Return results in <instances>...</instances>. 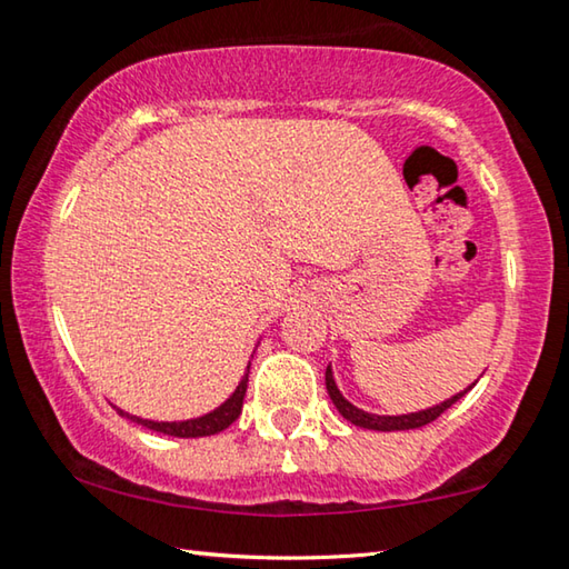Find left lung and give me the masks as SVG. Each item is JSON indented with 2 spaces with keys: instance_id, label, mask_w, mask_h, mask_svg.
Segmentation results:
<instances>
[{
  "instance_id": "left-lung-1",
  "label": "left lung",
  "mask_w": 569,
  "mask_h": 569,
  "mask_svg": "<svg viewBox=\"0 0 569 569\" xmlns=\"http://www.w3.org/2000/svg\"><path fill=\"white\" fill-rule=\"evenodd\" d=\"M471 387H475V383H471ZM471 387H469V389H471ZM326 389H329L331 401L336 403V409L341 411V417H343L346 421L356 423V427L377 429V431L419 429V427H423V423H431L437 417H441V413H445V411L451 407V403H457V401L469 391V389H465L461 393H457V397H451V399H447V401L437 403V407L423 409V411H417V413H401V417H379V413H369V411H363V409H356L351 401H346V399L341 397V391L336 389L331 366H329V369H326Z\"/></svg>"
}]
</instances>
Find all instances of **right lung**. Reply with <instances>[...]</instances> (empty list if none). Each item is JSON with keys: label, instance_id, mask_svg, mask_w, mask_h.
I'll use <instances>...</instances> for the list:
<instances>
[{"label": "right lung", "instance_id": "obj_1", "mask_svg": "<svg viewBox=\"0 0 569 569\" xmlns=\"http://www.w3.org/2000/svg\"><path fill=\"white\" fill-rule=\"evenodd\" d=\"M246 389H248V373L243 379H240L238 389L233 391V397H230L226 403H220L216 411L206 413V417L188 419V421H148V419L132 417V413L122 411V409H118V413H120V417H128L130 421H138V423H142V427H148L152 431H160V435H168V437H180V439L210 437V435H218V431L228 429L230 423L238 419L240 407H243Z\"/></svg>", "mask_w": 569, "mask_h": 569}]
</instances>
